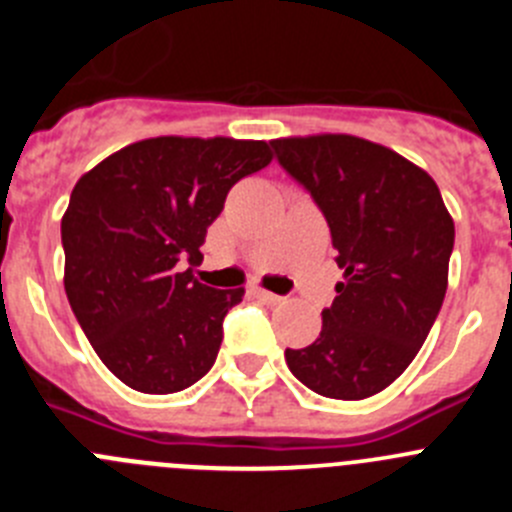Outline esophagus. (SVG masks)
<instances>
[{"instance_id":"34e87169","label":"esophagus","mask_w":512,"mask_h":512,"mask_svg":"<svg viewBox=\"0 0 512 512\" xmlns=\"http://www.w3.org/2000/svg\"><path fill=\"white\" fill-rule=\"evenodd\" d=\"M253 295L259 297L261 302H266V305H279V302H284L282 297L274 295V292H266V289H253Z\"/></svg>"}]
</instances>
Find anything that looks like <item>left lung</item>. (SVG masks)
I'll list each match as a JSON object with an SVG mask.
<instances>
[{"mask_svg":"<svg viewBox=\"0 0 512 512\" xmlns=\"http://www.w3.org/2000/svg\"><path fill=\"white\" fill-rule=\"evenodd\" d=\"M328 220L343 282L320 336L287 348L289 372L333 400L390 387L428 338L449 287L454 220L428 171L346 133L271 140Z\"/></svg>","mask_w":512,"mask_h":512,"instance_id":"left-lung-1","label":"left lung"}]
</instances>
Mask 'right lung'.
Returning <instances> with one entry per match:
<instances>
[{
	"label": "right lung",
	"instance_id": "right-lung-1",
	"mask_svg": "<svg viewBox=\"0 0 512 512\" xmlns=\"http://www.w3.org/2000/svg\"><path fill=\"white\" fill-rule=\"evenodd\" d=\"M266 140L158 135L81 176L61 217L63 287L102 364L146 395L210 372L223 318L246 289H212L192 269L230 187L271 164Z\"/></svg>",
	"mask_w": 512,
	"mask_h": 512
}]
</instances>
